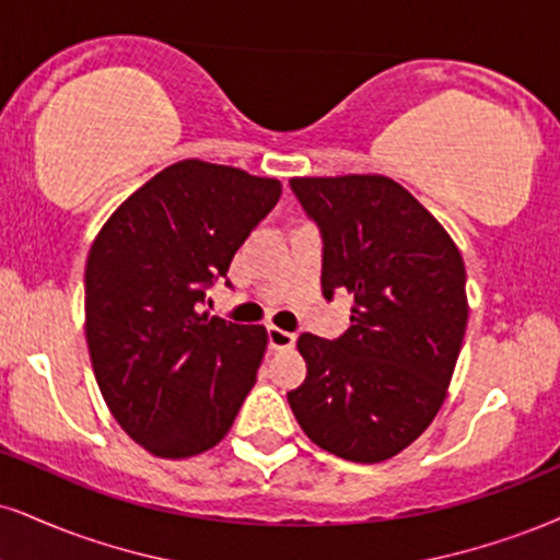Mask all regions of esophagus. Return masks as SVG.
Returning a JSON list of instances; mask_svg holds the SVG:
<instances>
[{"label": "esophagus", "instance_id": "34e87169", "mask_svg": "<svg viewBox=\"0 0 560 560\" xmlns=\"http://www.w3.org/2000/svg\"><path fill=\"white\" fill-rule=\"evenodd\" d=\"M294 341H298V336L294 334H289L279 326H268V347L271 349H292Z\"/></svg>", "mask_w": 560, "mask_h": 560}]
</instances>
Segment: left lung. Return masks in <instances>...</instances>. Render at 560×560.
I'll return each mask as SVG.
<instances>
[{"label":"left lung","mask_w":560,"mask_h":560,"mask_svg":"<svg viewBox=\"0 0 560 560\" xmlns=\"http://www.w3.org/2000/svg\"><path fill=\"white\" fill-rule=\"evenodd\" d=\"M323 232V294L354 298L336 341L302 334L307 378L287 399L315 446L378 464L425 433L448 394L467 331L456 242L407 187L383 174L292 177Z\"/></svg>","instance_id":"obj_1"}]
</instances>
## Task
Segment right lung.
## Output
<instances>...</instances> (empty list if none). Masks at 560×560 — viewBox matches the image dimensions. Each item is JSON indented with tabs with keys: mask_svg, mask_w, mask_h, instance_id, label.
<instances>
[{
	"mask_svg": "<svg viewBox=\"0 0 560 560\" xmlns=\"http://www.w3.org/2000/svg\"><path fill=\"white\" fill-rule=\"evenodd\" d=\"M279 195L273 177L185 159L138 187L93 240L88 354L114 420L148 454L213 448L255 386L266 328L200 313V302Z\"/></svg>",
	"mask_w": 560,
	"mask_h": 560,
	"instance_id": "add662e5",
	"label": "right lung"
}]
</instances>
